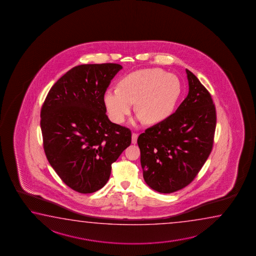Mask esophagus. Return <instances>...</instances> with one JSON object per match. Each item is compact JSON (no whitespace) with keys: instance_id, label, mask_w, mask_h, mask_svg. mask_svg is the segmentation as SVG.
<instances>
[{"instance_id":"1","label":"esophagus","mask_w":256,"mask_h":256,"mask_svg":"<svg viewBox=\"0 0 256 256\" xmlns=\"http://www.w3.org/2000/svg\"><path fill=\"white\" fill-rule=\"evenodd\" d=\"M137 139H138V134L134 132V134H132V144H136V143H137Z\"/></svg>"}]
</instances>
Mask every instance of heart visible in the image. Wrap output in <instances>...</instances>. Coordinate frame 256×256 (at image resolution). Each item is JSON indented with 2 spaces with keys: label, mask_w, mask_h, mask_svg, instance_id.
Instances as JSON below:
<instances>
[{
  "label": "heart",
  "mask_w": 256,
  "mask_h": 256,
  "mask_svg": "<svg viewBox=\"0 0 256 256\" xmlns=\"http://www.w3.org/2000/svg\"><path fill=\"white\" fill-rule=\"evenodd\" d=\"M181 82L174 74L158 68L130 72L122 78L118 88L104 92V102L112 121L122 124L136 103L147 124L164 121L173 113L181 94Z\"/></svg>",
  "instance_id": "obj_1"
}]
</instances>
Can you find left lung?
Instances as JSON below:
<instances>
[{"instance_id": "obj_1", "label": "left lung", "mask_w": 256, "mask_h": 256, "mask_svg": "<svg viewBox=\"0 0 256 256\" xmlns=\"http://www.w3.org/2000/svg\"><path fill=\"white\" fill-rule=\"evenodd\" d=\"M189 92L176 111L137 140L143 178L161 194L187 186L212 150L216 109L212 96L186 69Z\"/></svg>"}]
</instances>
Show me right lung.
<instances>
[{
    "instance_id": "1",
    "label": "right lung",
    "mask_w": 256,
    "mask_h": 256,
    "mask_svg": "<svg viewBox=\"0 0 256 256\" xmlns=\"http://www.w3.org/2000/svg\"><path fill=\"white\" fill-rule=\"evenodd\" d=\"M121 69L117 64L74 67L54 84L41 108L48 162L65 184L80 194L104 186L112 164L130 145V129L106 114L104 92Z\"/></svg>"
}]
</instances>
